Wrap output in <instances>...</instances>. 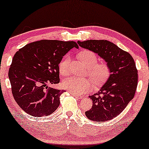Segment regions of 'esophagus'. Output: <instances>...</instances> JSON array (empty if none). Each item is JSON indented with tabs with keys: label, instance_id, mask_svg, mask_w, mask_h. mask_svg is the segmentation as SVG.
<instances>
[{
	"label": "esophagus",
	"instance_id": "1",
	"mask_svg": "<svg viewBox=\"0 0 149 149\" xmlns=\"http://www.w3.org/2000/svg\"><path fill=\"white\" fill-rule=\"evenodd\" d=\"M70 93L73 95V96H74L75 97H77V98L81 99V98H83V96H82V95H79L76 94V93Z\"/></svg>",
	"mask_w": 149,
	"mask_h": 149
}]
</instances>
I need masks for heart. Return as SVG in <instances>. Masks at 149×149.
<instances>
[{"label":"heart","mask_w":149,"mask_h":149,"mask_svg":"<svg viewBox=\"0 0 149 149\" xmlns=\"http://www.w3.org/2000/svg\"><path fill=\"white\" fill-rule=\"evenodd\" d=\"M78 58L85 66L87 67V74L96 85L102 83L109 78L111 74V68L106 62L97 63V56L94 52L84 50L79 53ZM70 58L65 56L59 64V71L61 75L66 76L68 74ZM64 89L76 94H83L93 88V82L89 79H81L71 77L62 82Z\"/></svg>","instance_id":"heart-1"}]
</instances>
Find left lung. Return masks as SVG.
<instances>
[{"mask_svg": "<svg viewBox=\"0 0 149 149\" xmlns=\"http://www.w3.org/2000/svg\"><path fill=\"white\" fill-rule=\"evenodd\" d=\"M78 44L99 55L111 68V74L98 92L89 95L92 107L85 112L89 119L107 121L117 117L135 95L138 70L129 53L107 40H88Z\"/></svg>", "mask_w": 149, "mask_h": 149, "instance_id": "8db88e82", "label": "left lung"}]
</instances>
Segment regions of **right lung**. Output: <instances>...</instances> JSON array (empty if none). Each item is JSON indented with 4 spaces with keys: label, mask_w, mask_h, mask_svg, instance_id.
<instances>
[{
    "label": "right lung",
    "mask_w": 149,
    "mask_h": 149,
    "mask_svg": "<svg viewBox=\"0 0 149 149\" xmlns=\"http://www.w3.org/2000/svg\"><path fill=\"white\" fill-rule=\"evenodd\" d=\"M74 41L40 40L28 43L14 55L9 70L13 96L20 108L34 117L48 116L60 106L64 90L47 86L60 83L59 64Z\"/></svg>",
    "instance_id": "right-lung-1"
}]
</instances>
